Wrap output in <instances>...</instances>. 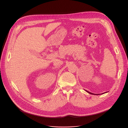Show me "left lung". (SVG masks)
Segmentation results:
<instances>
[{
    "label": "left lung",
    "instance_id": "8db88e82",
    "mask_svg": "<svg viewBox=\"0 0 128 128\" xmlns=\"http://www.w3.org/2000/svg\"><path fill=\"white\" fill-rule=\"evenodd\" d=\"M85 91L87 92H88L89 94H94V95H99V94H105V93H106V92H104V93H102V94H93V93H92V92H91L88 91H87V90H85Z\"/></svg>",
    "mask_w": 128,
    "mask_h": 128
}]
</instances>
